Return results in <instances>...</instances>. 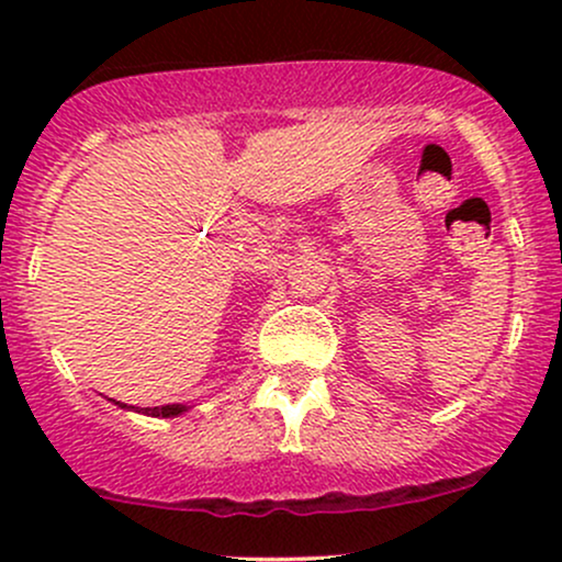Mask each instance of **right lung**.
Here are the masks:
<instances>
[{"label": "right lung", "instance_id": "1", "mask_svg": "<svg viewBox=\"0 0 562 562\" xmlns=\"http://www.w3.org/2000/svg\"><path fill=\"white\" fill-rule=\"evenodd\" d=\"M121 404V402H119ZM145 415H153V417H171V415H179V412H184L182 404H166V406H145Z\"/></svg>", "mask_w": 562, "mask_h": 562}]
</instances>
